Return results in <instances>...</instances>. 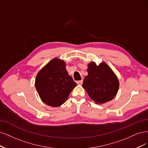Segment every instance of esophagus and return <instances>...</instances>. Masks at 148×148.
<instances>
[{"instance_id":"esophagus-1","label":"esophagus","mask_w":148,"mask_h":148,"mask_svg":"<svg viewBox=\"0 0 148 148\" xmlns=\"http://www.w3.org/2000/svg\"><path fill=\"white\" fill-rule=\"evenodd\" d=\"M82 83H83V80H80L77 81V84L78 85H82Z\"/></svg>"}]
</instances>
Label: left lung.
Returning a JSON list of instances; mask_svg holds the SVG:
<instances>
[{
  "mask_svg": "<svg viewBox=\"0 0 148 148\" xmlns=\"http://www.w3.org/2000/svg\"><path fill=\"white\" fill-rule=\"evenodd\" d=\"M88 75L85 76L82 87L96 103L111 101L116 96L119 86L118 79L105 63L98 66L94 62L88 64Z\"/></svg>",
  "mask_w": 148,
  "mask_h": 148,
  "instance_id": "8db88e82",
  "label": "left lung"
}]
</instances>
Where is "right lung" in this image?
I'll use <instances>...</instances> for the list:
<instances>
[{
  "instance_id": "add662e5",
  "label": "right lung",
  "mask_w": 148,
  "mask_h": 148,
  "mask_svg": "<svg viewBox=\"0 0 148 148\" xmlns=\"http://www.w3.org/2000/svg\"><path fill=\"white\" fill-rule=\"evenodd\" d=\"M35 85L43 102L58 107L66 101L77 84L68 75L64 62L54 58L37 74Z\"/></svg>"
}]
</instances>
